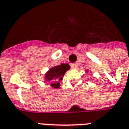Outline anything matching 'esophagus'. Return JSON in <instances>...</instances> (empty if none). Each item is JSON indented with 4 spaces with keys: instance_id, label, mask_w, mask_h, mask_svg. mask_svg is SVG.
Returning a JSON list of instances; mask_svg holds the SVG:
<instances>
[{
    "instance_id": "obj_1",
    "label": "esophagus",
    "mask_w": 129,
    "mask_h": 129,
    "mask_svg": "<svg viewBox=\"0 0 129 129\" xmlns=\"http://www.w3.org/2000/svg\"><path fill=\"white\" fill-rule=\"evenodd\" d=\"M71 67L72 69H77V67H78V64L77 63L71 64Z\"/></svg>"
}]
</instances>
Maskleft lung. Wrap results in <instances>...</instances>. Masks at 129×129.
Listing matches in <instances>:
<instances>
[{"mask_svg":"<svg viewBox=\"0 0 129 129\" xmlns=\"http://www.w3.org/2000/svg\"><path fill=\"white\" fill-rule=\"evenodd\" d=\"M85 72H86V73H88V72H89V70H88V69H86V71H85Z\"/></svg>","mask_w":129,"mask_h":129,"instance_id":"8db88e82","label":"left lung"}]
</instances>
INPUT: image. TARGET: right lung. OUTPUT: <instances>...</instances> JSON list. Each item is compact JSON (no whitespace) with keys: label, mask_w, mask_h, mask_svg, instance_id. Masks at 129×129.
<instances>
[{"label":"right lung","mask_w":129,"mask_h":129,"mask_svg":"<svg viewBox=\"0 0 129 129\" xmlns=\"http://www.w3.org/2000/svg\"><path fill=\"white\" fill-rule=\"evenodd\" d=\"M70 69V66L68 64H61L50 68L45 74V80L47 82H50L49 84L51 87L58 89L60 87V82L62 80L66 71Z\"/></svg>","instance_id":"add662e5"}]
</instances>
